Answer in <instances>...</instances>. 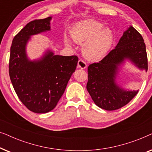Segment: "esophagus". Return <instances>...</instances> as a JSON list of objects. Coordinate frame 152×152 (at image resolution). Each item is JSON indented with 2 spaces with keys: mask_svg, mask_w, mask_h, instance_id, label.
I'll list each match as a JSON object with an SVG mask.
<instances>
[{
  "mask_svg": "<svg viewBox=\"0 0 152 152\" xmlns=\"http://www.w3.org/2000/svg\"><path fill=\"white\" fill-rule=\"evenodd\" d=\"M77 67L82 68V69H84L87 67V64L86 62H85L84 60H79L78 63H77Z\"/></svg>",
  "mask_w": 152,
  "mask_h": 152,
  "instance_id": "esophagus-1",
  "label": "esophagus"
}]
</instances>
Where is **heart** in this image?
Masks as SVG:
<instances>
[{"instance_id":"heart-1","label":"heart","mask_w":152,"mask_h":152,"mask_svg":"<svg viewBox=\"0 0 152 152\" xmlns=\"http://www.w3.org/2000/svg\"><path fill=\"white\" fill-rule=\"evenodd\" d=\"M103 23L94 20L78 23L72 28V39L77 43H84L82 51L85 57L93 61L103 59L111 48L114 35L109 28H104ZM67 45L72 43L68 37L64 38Z\"/></svg>"}]
</instances>
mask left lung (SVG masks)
Returning a JSON list of instances; mask_svg holds the SVG:
<instances>
[{
	"instance_id": "obj_1",
	"label": "left lung",
	"mask_w": 152,
	"mask_h": 152,
	"mask_svg": "<svg viewBox=\"0 0 152 152\" xmlns=\"http://www.w3.org/2000/svg\"><path fill=\"white\" fill-rule=\"evenodd\" d=\"M126 58L140 69L148 70L144 39L132 26L124 32L115 48L101 61L88 67L86 89L95 104L101 109L107 111L120 109L127 104L138 92L122 90L115 82L118 66Z\"/></svg>"
}]
</instances>
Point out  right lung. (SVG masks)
Segmentation results:
<instances>
[{
  "instance_id": "add662e5",
  "label": "right lung",
  "mask_w": 152,
  "mask_h": 152,
  "mask_svg": "<svg viewBox=\"0 0 152 152\" xmlns=\"http://www.w3.org/2000/svg\"><path fill=\"white\" fill-rule=\"evenodd\" d=\"M50 16L28 23L15 37L10 48L9 75L20 102L36 113L50 111L57 106L72 74L76 69V55H54L48 51L42 59L30 61L26 45L31 35L50 30Z\"/></svg>"
}]
</instances>
